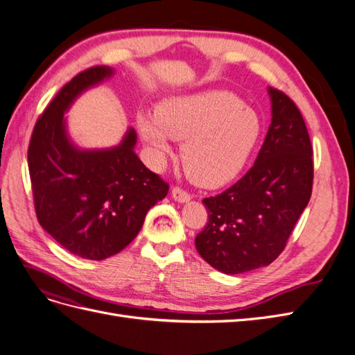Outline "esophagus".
<instances>
[{
	"mask_svg": "<svg viewBox=\"0 0 355 355\" xmlns=\"http://www.w3.org/2000/svg\"><path fill=\"white\" fill-rule=\"evenodd\" d=\"M171 198H173L178 202H188L191 200V196L184 189L173 188V189H171Z\"/></svg>",
	"mask_w": 355,
	"mask_h": 355,
	"instance_id": "1",
	"label": "esophagus"
}]
</instances>
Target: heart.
Here are the masks:
<instances>
[{"mask_svg": "<svg viewBox=\"0 0 355 355\" xmlns=\"http://www.w3.org/2000/svg\"><path fill=\"white\" fill-rule=\"evenodd\" d=\"M139 133L153 163L163 167L171 139L184 141L182 164L201 187H219L237 176L261 141L259 114L234 93L210 90L166 99L157 112H144Z\"/></svg>", "mask_w": 355, "mask_h": 355, "instance_id": "1", "label": "heart"}]
</instances>
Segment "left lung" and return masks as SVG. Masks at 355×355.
I'll return each instance as SVG.
<instances>
[{
	"instance_id": "1",
	"label": "left lung",
	"mask_w": 355,
	"mask_h": 355,
	"mask_svg": "<svg viewBox=\"0 0 355 355\" xmlns=\"http://www.w3.org/2000/svg\"><path fill=\"white\" fill-rule=\"evenodd\" d=\"M271 124L253 167L227 191L204 198L209 222L197 252L214 270L241 274L274 262L313 192V146L302 115L268 87Z\"/></svg>"
}]
</instances>
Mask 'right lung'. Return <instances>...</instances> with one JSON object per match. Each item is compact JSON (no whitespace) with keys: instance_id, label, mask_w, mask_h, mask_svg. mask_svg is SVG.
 <instances>
[{"instance_id":"right-lung-1","label":"right lung","mask_w":355,"mask_h":355,"mask_svg":"<svg viewBox=\"0 0 355 355\" xmlns=\"http://www.w3.org/2000/svg\"><path fill=\"white\" fill-rule=\"evenodd\" d=\"M114 73L110 67H94L73 77L38 118L28 149L40 225L63 249L90 261L130 244L148 210L168 192L136 155L133 127L120 144L102 149L80 148L68 133L65 114L72 103Z\"/></svg>"}]
</instances>
